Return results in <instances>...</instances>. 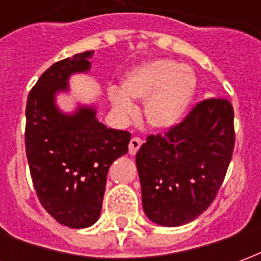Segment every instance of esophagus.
Segmentation results:
<instances>
[{
	"mask_svg": "<svg viewBox=\"0 0 261 261\" xmlns=\"http://www.w3.org/2000/svg\"><path fill=\"white\" fill-rule=\"evenodd\" d=\"M142 141L138 138V137H134V138H131L130 141V145H128V152H130V155H136L137 151L140 149V147H141Z\"/></svg>",
	"mask_w": 261,
	"mask_h": 261,
	"instance_id": "obj_1",
	"label": "esophagus"
}]
</instances>
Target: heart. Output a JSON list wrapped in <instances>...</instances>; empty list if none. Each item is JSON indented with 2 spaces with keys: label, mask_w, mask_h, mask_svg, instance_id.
<instances>
[{
  "label": "heart",
  "mask_w": 261,
  "mask_h": 261,
  "mask_svg": "<svg viewBox=\"0 0 261 261\" xmlns=\"http://www.w3.org/2000/svg\"><path fill=\"white\" fill-rule=\"evenodd\" d=\"M194 71L173 60H155L128 71L121 89H109V102L123 119L131 117L136 108L130 99L145 100L144 116L153 128L166 130L181 123L196 99Z\"/></svg>",
  "instance_id": "obj_1"
}]
</instances>
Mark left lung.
Segmentation results:
<instances>
[{"label":"left lung","instance_id":"obj_1","mask_svg":"<svg viewBox=\"0 0 261 261\" xmlns=\"http://www.w3.org/2000/svg\"><path fill=\"white\" fill-rule=\"evenodd\" d=\"M233 145V108L217 97L198 103L164 136L151 134L136 156L145 215L162 226L194 221L217 196Z\"/></svg>","mask_w":261,"mask_h":261}]
</instances>
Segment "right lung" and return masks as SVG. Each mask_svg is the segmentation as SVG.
<instances>
[{
	"label": "right lung",
	"mask_w": 261,
	"mask_h": 261,
	"mask_svg": "<svg viewBox=\"0 0 261 261\" xmlns=\"http://www.w3.org/2000/svg\"><path fill=\"white\" fill-rule=\"evenodd\" d=\"M93 51L54 63L32 88L26 103L25 145L32 181L44 210L74 229L96 222L110 165L128 151V131L108 128L95 106L78 105L74 113L56 103L68 92L72 74L88 72Z\"/></svg>",
	"instance_id": "1"
}]
</instances>
